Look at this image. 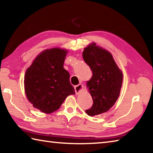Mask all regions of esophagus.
I'll list each match as a JSON object with an SVG mask.
<instances>
[{
    "mask_svg": "<svg viewBox=\"0 0 153 153\" xmlns=\"http://www.w3.org/2000/svg\"><path fill=\"white\" fill-rule=\"evenodd\" d=\"M74 88H75V92H76V94H79V92L81 91L82 89L83 88V85L82 84H79L78 85H77V86H75Z\"/></svg>",
    "mask_w": 153,
    "mask_h": 153,
    "instance_id": "obj_1",
    "label": "esophagus"
}]
</instances>
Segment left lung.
I'll return each instance as SVG.
<instances>
[{
    "label": "left lung",
    "mask_w": 153,
    "mask_h": 153,
    "mask_svg": "<svg viewBox=\"0 0 153 153\" xmlns=\"http://www.w3.org/2000/svg\"><path fill=\"white\" fill-rule=\"evenodd\" d=\"M83 59L92 71V77L87 82L93 105L86 110L90 116L107 112L118 99L123 82V74L109 52L95 43L84 48Z\"/></svg>",
    "instance_id": "obj_1"
}]
</instances>
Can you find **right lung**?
<instances>
[{
    "label": "right lung",
    "instance_id": "obj_1",
    "mask_svg": "<svg viewBox=\"0 0 153 153\" xmlns=\"http://www.w3.org/2000/svg\"><path fill=\"white\" fill-rule=\"evenodd\" d=\"M67 51L53 48L39 54L25 74V92L33 107L45 113L60 108L65 98L75 94L69 72L63 68Z\"/></svg>",
    "mask_w": 153,
    "mask_h": 153
}]
</instances>
